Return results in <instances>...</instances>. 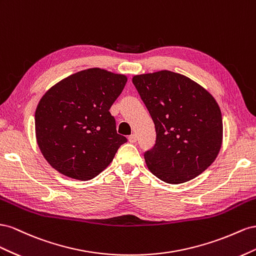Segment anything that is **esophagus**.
I'll list each match as a JSON object with an SVG mask.
<instances>
[{
  "label": "esophagus",
  "mask_w": 256,
  "mask_h": 256,
  "mask_svg": "<svg viewBox=\"0 0 256 256\" xmlns=\"http://www.w3.org/2000/svg\"><path fill=\"white\" fill-rule=\"evenodd\" d=\"M128 142H132V144L136 142H137V136H136L135 134L130 135V136H128Z\"/></svg>",
  "instance_id": "1"
}]
</instances>
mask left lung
I'll return each instance as SVG.
<instances>
[{"instance_id": "8db88e82", "label": "left lung", "mask_w": 256, "mask_h": 256, "mask_svg": "<svg viewBox=\"0 0 256 256\" xmlns=\"http://www.w3.org/2000/svg\"><path fill=\"white\" fill-rule=\"evenodd\" d=\"M132 82L156 126V144L144 151L150 172L167 184H184L214 163L222 144L220 107L190 78L170 70Z\"/></svg>"}]
</instances>
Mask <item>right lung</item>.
Returning <instances> with one entry per match:
<instances>
[{"label":"right lung","instance_id":"right-lung-1","mask_svg":"<svg viewBox=\"0 0 256 256\" xmlns=\"http://www.w3.org/2000/svg\"><path fill=\"white\" fill-rule=\"evenodd\" d=\"M128 82L100 68L78 72L45 93L35 112L38 147L59 172L77 180L96 177L126 137L109 112Z\"/></svg>","mask_w":256,"mask_h":256}]
</instances>
